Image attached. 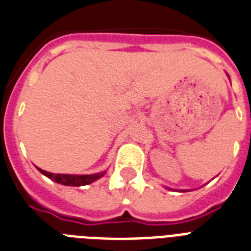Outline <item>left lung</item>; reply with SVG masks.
I'll list each match as a JSON object with an SVG mask.
<instances>
[{"mask_svg":"<svg viewBox=\"0 0 251 251\" xmlns=\"http://www.w3.org/2000/svg\"><path fill=\"white\" fill-rule=\"evenodd\" d=\"M168 188V187H167ZM168 190H173V188H168ZM179 192H185V191H190V190H177Z\"/></svg>","mask_w":251,"mask_h":251,"instance_id":"8db88e82","label":"left lung"}]
</instances>
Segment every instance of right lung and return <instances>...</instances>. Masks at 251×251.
Wrapping results in <instances>:
<instances>
[{"label": "right lung", "mask_w": 251, "mask_h": 251, "mask_svg": "<svg viewBox=\"0 0 251 251\" xmlns=\"http://www.w3.org/2000/svg\"><path fill=\"white\" fill-rule=\"evenodd\" d=\"M43 176H46L47 178L52 179L56 183H60V185L64 186H74V187H79V186H86L90 185L92 182L100 179L106 171L100 172V173H95V175H55V173H51V172H46L41 169V168L37 167Z\"/></svg>", "instance_id": "add662e5"}]
</instances>
